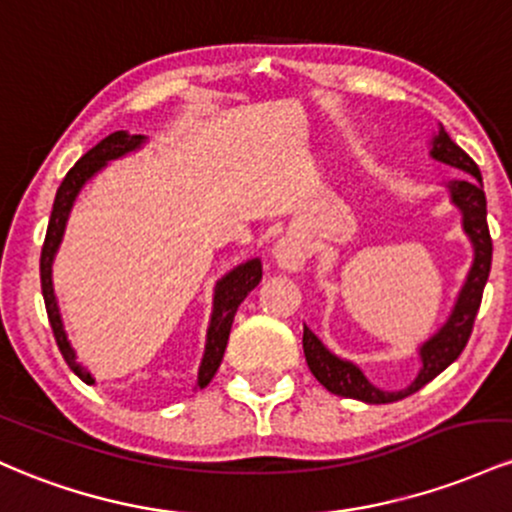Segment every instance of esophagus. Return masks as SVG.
<instances>
[{"label":"esophagus","instance_id":"esophagus-1","mask_svg":"<svg viewBox=\"0 0 512 512\" xmlns=\"http://www.w3.org/2000/svg\"><path fill=\"white\" fill-rule=\"evenodd\" d=\"M273 258L283 271H300L304 261H307V251H304V246L297 239L283 237L275 244Z\"/></svg>","mask_w":512,"mask_h":512}]
</instances>
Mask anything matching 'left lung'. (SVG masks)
<instances>
[{
  "label": "left lung",
  "instance_id": "8db88e82",
  "mask_svg": "<svg viewBox=\"0 0 512 512\" xmlns=\"http://www.w3.org/2000/svg\"><path fill=\"white\" fill-rule=\"evenodd\" d=\"M430 154H433L438 162L450 164L455 166V169H462L469 174L467 179L452 181L450 191L452 200H455L457 208L462 210L464 215V232L469 234V239H472L474 244L472 271H469L467 283H464L462 292H459V300L455 304V312H452L450 321H447L428 343H423L421 372H418L416 380L411 382V387L401 389V392H382V389H377L375 384L367 382V377L353 363H346V360L331 355L329 350L321 346L319 338L304 326V358H307L312 375L317 377L331 394L346 396V399H360L367 401V404H392V401L406 399V396L416 394L418 389L426 387L430 380H435L447 365L455 363L459 353L467 346L469 336H472L476 312H479L481 307V297H484L488 273H491L493 256V241L486 222L484 183H481V171L474 159L469 157L462 147L455 145L445 130H440V135L435 137L433 152Z\"/></svg>",
  "mask_w": 512,
  "mask_h": 512
}]
</instances>
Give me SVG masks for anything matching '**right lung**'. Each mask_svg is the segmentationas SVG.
<instances>
[{
    "instance_id": "obj_1",
    "label": "right lung",
    "mask_w": 512,
    "mask_h": 512,
    "mask_svg": "<svg viewBox=\"0 0 512 512\" xmlns=\"http://www.w3.org/2000/svg\"><path fill=\"white\" fill-rule=\"evenodd\" d=\"M145 140L142 135H128L125 130L111 132L108 137H103L96 147H91L89 152L79 159L77 164L67 171V176L62 179L60 188L55 193V203H53V212H50V222H48V232H45V241H43V251H40V290H43V300H45V312H48V321L50 329H53L55 343L60 348L62 358L65 363L72 367L74 375L79 380H84L86 384H91L89 372L84 370L82 365L74 360V350L67 343L65 331H62V321L60 314H57V304H55V295H53V283H50V263H53V256L57 251V244H60L62 232H65V222L67 215H70L74 198L77 193L82 191V186L96 171L101 169L108 159L123 157L125 152L130 149L140 147V142ZM261 261L254 258L249 263H241L239 268H234L232 273H227L225 278L217 283L215 290V312H212V321L208 329V346H205V358L203 365H200L198 372V389L208 387L212 377H215L217 367L222 363V355H225L227 341H229V331H232V321L234 314H237V307L244 302V297L249 295L254 287L261 283Z\"/></svg>"
}]
</instances>
